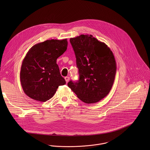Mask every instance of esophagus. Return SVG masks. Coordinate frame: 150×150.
I'll return each instance as SVG.
<instances>
[{
  "label": "esophagus",
  "instance_id": "34e87169",
  "mask_svg": "<svg viewBox=\"0 0 150 150\" xmlns=\"http://www.w3.org/2000/svg\"><path fill=\"white\" fill-rule=\"evenodd\" d=\"M64 79H65V81H66V83H67L69 82V80H70V78H69V77H64Z\"/></svg>",
  "mask_w": 150,
  "mask_h": 150
}]
</instances>
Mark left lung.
Wrapping results in <instances>:
<instances>
[{
	"mask_svg": "<svg viewBox=\"0 0 150 150\" xmlns=\"http://www.w3.org/2000/svg\"><path fill=\"white\" fill-rule=\"evenodd\" d=\"M79 69V80L67 86L86 104L95 103L105 98L113 86L117 64L107 45L90 35L70 38Z\"/></svg>",
	"mask_w": 150,
	"mask_h": 150,
	"instance_id": "8db88e82",
	"label": "left lung"
}]
</instances>
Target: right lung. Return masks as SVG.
I'll use <instances>...</instances> for the list:
<instances>
[{"label":"right lung","instance_id":"add662e5","mask_svg":"<svg viewBox=\"0 0 150 150\" xmlns=\"http://www.w3.org/2000/svg\"><path fill=\"white\" fill-rule=\"evenodd\" d=\"M67 47V39L47 40L32 47L23 59L20 81L25 93L40 102L53 97L58 86L66 84L57 59Z\"/></svg>","mask_w":150,"mask_h":150}]
</instances>
